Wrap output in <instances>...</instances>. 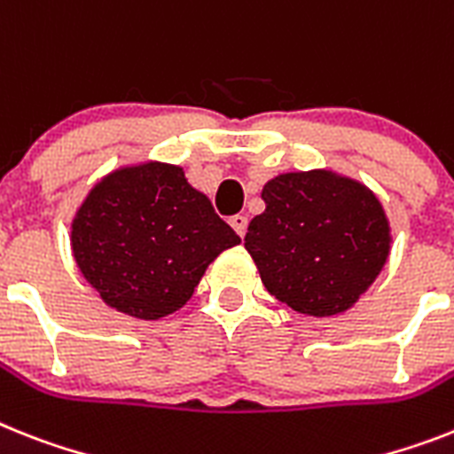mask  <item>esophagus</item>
Wrapping results in <instances>:
<instances>
[{"label": "esophagus", "instance_id": "esophagus-1", "mask_svg": "<svg viewBox=\"0 0 454 454\" xmlns=\"http://www.w3.org/2000/svg\"><path fill=\"white\" fill-rule=\"evenodd\" d=\"M247 223H249V219H247L245 215L231 216V226H233V231L239 235V238H242V235L247 233Z\"/></svg>", "mask_w": 454, "mask_h": 454}]
</instances>
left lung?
Here are the masks:
<instances>
[{
  "label": "left lung",
  "instance_id": "8db88e82",
  "mask_svg": "<svg viewBox=\"0 0 454 454\" xmlns=\"http://www.w3.org/2000/svg\"><path fill=\"white\" fill-rule=\"evenodd\" d=\"M265 212L245 247L270 295L307 316L350 309L390 254V223L367 186L333 170L284 173L262 186Z\"/></svg>",
  "mask_w": 454,
  "mask_h": 454
}]
</instances>
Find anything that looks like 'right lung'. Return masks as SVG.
Instances as JSON below:
<instances>
[{
    "mask_svg": "<svg viewBox=\"0 0 454 454\" xmlns=\"http://www.w3.org/2000/svg\"><path fill=\"white\" fill-rule=\"evenodd\" d=\"M239 235L180 166L147 161L98 182L71 223L80 272L108 307L159 321L189 302L205 270Z\"/></svg>",
    "mask_w": 454,
    "mask_h": 454,
    "instance_id": "add662e5",
    "label": "right lung"
}]
</instances>
